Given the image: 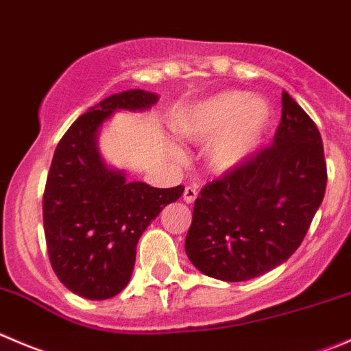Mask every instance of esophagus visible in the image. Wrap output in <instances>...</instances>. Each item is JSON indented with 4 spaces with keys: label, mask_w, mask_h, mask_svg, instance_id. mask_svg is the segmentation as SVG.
<instances>
[{
    "label": "esophagus",
    "mask_w": 351,
    "mask_h": 351,
    "mask_svg": "<svg viewBox=\"0 0 351 351\" xmlns=\"http://www.w3.org/2000/svg\"><path fill=\"white\" fill-rule=\"evenodd\" d=\"M197 199V189L195 186H185V192H183V200L186 204H192Z\"/></svg>",
    "instance_id": "obj_1"
}]
</instances>
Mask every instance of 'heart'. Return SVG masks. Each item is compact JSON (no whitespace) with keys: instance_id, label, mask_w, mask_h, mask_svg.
<instances>
[{"instance_id":"1","label":"heart","mask_w":351,"mask_h":351,"mask_svg":"<svg viewBox=\"0 0 351 351\" xmlns=\"http://www.w3.org/2000/svg\"><path fill=\"white\" fill-rule=\"evenodd\" d=\"M271 118V106L262 97L228 90L176 113L173 128L192 142L213 140L207 151L210 166L216 171H231L257 154Z\"/></svg>"}]
</instances>
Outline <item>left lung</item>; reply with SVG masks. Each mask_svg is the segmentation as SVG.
<instances>
[{
  "instance_id": "obj_1",
  "label": "left lung",
  "mask_w": 351,
  "mask_h": 351,
  "mask_svg": "<svg viewBox=\"0 0 351 351\" xmlns=\"http://www.w3.org/2000/svg\"><path fill=\"white\" fill-rule=\"evenodd\" d=\"M281 104L273 145L197 197L185 252L206 276L234 283L281 266L300 247L324 199L321 134L285 90Z\"/></svg>"
}]
</instances>
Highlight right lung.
<instances>
[{"label": "right lung", "instance_id": "1", "mask_svg": "<svg viewBox=\"0 0 351 351\" xmlns=\"http://www.w3.org/2000/svg\"><path fill=\"white\" fill-rule=\"evenodd\" d=\"M159 96L132 89L106 97L73 121L54 151L43 197L47 254L58 280L75 295L106 300L132 278L138 238L185 186L128 182L106 165L97 134L117 111H145Z\"/></svg>", "mask_w": 351, "mask_h": 351}]
</instances>
